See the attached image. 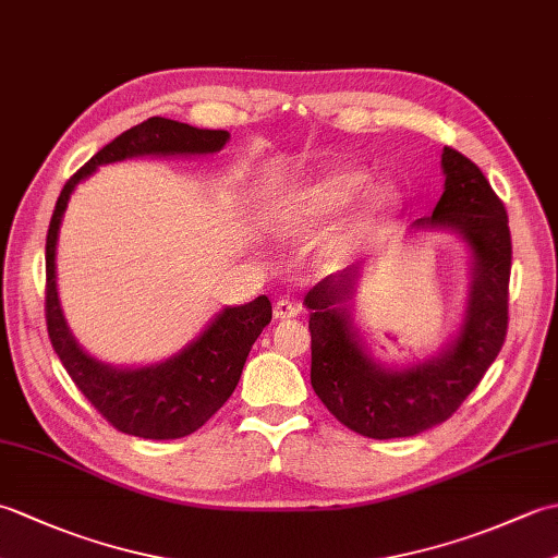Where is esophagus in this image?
<instances>
[{"label": "esophagus", "mask_w": 558, "mask_h": 558, "mask_svg": "<svg viewBox=\"0 0 558 558\" xmlns=\"http://www.w3.org/2000/svg\"><path fill=\"white\" fill-rule=\"evenodd\" d=\"M298 314H300V306L294 304L292 300L282 298V300H278L276 304H272V316L280 318V322H286V318H294Z\"/></svg>", "instance_id": "34e87169"}]
</instances>
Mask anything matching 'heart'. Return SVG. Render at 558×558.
Listing matches in <instances>:
<instances>
[{
	"label": "heart",
	"mask_w": 558,
	"mask_h": 558,
	"mask_svg": "<svg viewBox=\"0 0 558 558\" xmlns=\"http://www.w3.org/2000/svg\"><path fill=\"white\" fill-rule=\"evenodd\" d=\"M372 177L350 165H333L310 177L290 194L286 220L294 230H316L333 222L350 209L333 240V254L348 256L396 216L400 194L393 186L376 184L366 190Z\"/></svg>",
	"instance_id": "1"
}]
</instances>
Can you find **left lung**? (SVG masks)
I'll list each match as a JSON object with an SVG mask.
<instances>
[{"mask_svg": "<svg viewBox=\"0 0 558 558\" xmlns=\"http://www.w3.org/2000/svg\"><path fill=\"white\" fill-rule=\"evenodd\" d=\"M444 194L420 230H450L470 248V294L458 338L432 360L388 369L364 348L352 322L362 266L326 276L306 292L312 386L333 417L369 438L422 434L446 422L477 388L508 328L511 230L501 198L475 162L444 148Z\"/></svg>", "mask_w": 558, "mask_h": 558, "instance_id": "8db88e82", "label": "left lung"}]
</instances>
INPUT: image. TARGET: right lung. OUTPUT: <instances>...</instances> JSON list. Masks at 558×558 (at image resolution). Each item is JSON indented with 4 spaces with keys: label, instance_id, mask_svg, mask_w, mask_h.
<instances>
[{
    "label": "right lung",
    "instance_id": "right-lung-1",
    "mask_svg": "<svg viewBox=\"0 0 558 558\" xmlns=\"http://www.w3.org/2000/svg\"><path fill=\"white\" fill-rule=\"evenodd\" d=\"M222 129H196L165 117H150L110 141L64 184L45 244V318L57 357L71 381L114 429L141 438H182L201 429L240 384L248 350L270 324V302L260 294L242 306H225L192 345L148 366L102 364L71 336L57 294V234L69 196L100 165L138 156H208L228 144Z\"/></svg>",
    "mask_w": 558,
    "mask_h": 558
}]
</instances>
